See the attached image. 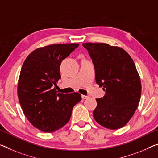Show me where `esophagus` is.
I'll list each match as a JSON object with an SVG mask.
<instances>
[{
    "label": "esophagus",
    "instance_id": "obj_1",
    "mask_svg": "<svg viewBox=\"0 0 158 158\" xmlns=\"http://www.w3.org/2000/svg\"><path fill=\"white\" fill-rule=\"evenodd\" d=\"M82 97V98L83 99H87V98H88L89 97L87 96V95H83V94H82V95L81 96Z\"/></svg>",
    "mask_w": 158,
    "mask_h": 158
}]
</instances>
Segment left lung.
Listing matches in <instances>:
<instances>
[{
	"mask_svg": "<svg viewBox=\"0 0 158 158\" xmlns=\"http://www.w3.org/2000/svg\"><path fill=\"white\" fill-rule=\"evenodd\" d=\"M95 70V81L105 94L96 99L93 111L99 124L115 130L124 127L139 104L141 82L130 55L118 47L104 43H84Z\"/></svg>",
	"mask_w": 158,
	"mask_h": 158,
	"instance_id": "8db88e82",
	"label": "left lung"
}]
</instances>
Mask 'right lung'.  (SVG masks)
I'll list each match as a JSON object with an SVG mask.
<instances>
[{
  "label": "right lung",
  "mask_w": 158,
  "mask_h": 158,
  "mask_svg": "<svg viewBox=\"0 0 158 158\" xmlns=\"http://www.w3.org/2000/svg\"><path fill=\"white\" fill-rule=\"evenodd\" d=\"M76 43L38 48L28 55L21 69L18 96L28 121L44 132H54L69 122L72 110L81 100L77 93H59L60 63L78 47Z\"/></svg>",
  "instance_id": "add662e5"
}]
</instances>
